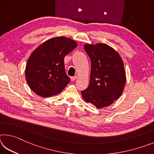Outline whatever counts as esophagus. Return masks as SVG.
Wrapping results in <instances>:
<instances>
[{"instance_id":"esophagus-1","label":"esophagus","mask_w":154,"mask_h":154,"mask_svg":"<svg viewBox=\"0 0 154 154\" xmlns=\"http://www.w3.org/2000/svg\"><path fill=\"white\" fill-rule=\"evenodd\" d=\"M77 79V76H73V77H71V81H72V82H73V81H75V80H76Z\"/></svg>"}]
</instances>
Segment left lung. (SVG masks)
Returning <instances> with one entry per match:
<instances>
[{
    "label": "left lung",
    "mask_w": 154,
    "mask_h": 154,
    "mask_svg": "<svg viewBox=\"0 0 154 154\" xmlns=\"http://www.w3.org/2000/svg\"><path fill=\"white\" fill-rule=\"evenodd\" d=\"M84 49L91 60L90 84L81 91L83 98L96 108L109 106L123 92L126 72L120 56L105 43L86 44Z\"/></svg>",
    "instance_id": "left-lung-1"
}]
</instances>
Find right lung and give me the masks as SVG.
Masks as SVG:
<instances>
[{
    "label": "right lung",
    "instance_id": "1",
    "mask_svg": "<svg viewBox=\"0 0 154 154\" xmlns=\"http://www.w3.org/2000/svg\"><path fill=\"white\" fill-rule=\"evenodd\" d=\"M77 45L64 36L52 38L38 47L28 58L26 79L30 89L38 96L58 94L70 82L64 69V56Z\"/></svg>",
    "mask_w": 154,
    "mask_h": 154
}]
</instances>
